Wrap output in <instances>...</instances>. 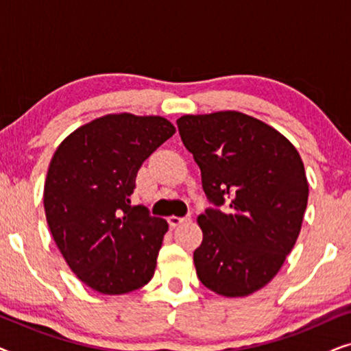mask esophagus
Masks as SVG:
<instances>
[{
	"label": "esophagus",
	"instance_id": "1",
	"mask_svg": "<svg viewBox=\"0 0 351 351\" xmlns=\"http://www.w3.org/2000/svg\"><path fill=\"white\" fill-rule=\"evenodd\" d=\"M190 220H191L190 215H186V217H177V215H171V217L167 219V222H169V225H171L172 228H176V227H179V225H182V223L190 222Z\"/></svg>",
	"mask_w": 351,
	"mask_h": 351
}]
</instances>
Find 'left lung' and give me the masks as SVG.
<instances>
[{
	"mask_svg": "<svg viewBox=\"0 0 351 351\" xmlns=\"http://www.w3.org/2000/svg\"><path fill=\"white\" fill-rule=\"evenodd\" d=\"M177 126L209 201L230 203L228 213L198 217L196 275L215 294L246 297L276 276L299 238L308 201L304 161L281 132L241 112L185 114Z\"/></svg>",
	"mask_w": 351,
	"mask_h": 351,
	"instance_id": "8db88e82",
	"label": "left lung"
}]
</instances>
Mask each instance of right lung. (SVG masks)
<instances>
[{
  "instance_id": "obj_1",
  "label": "right lung",
  "mask_w": 351,
  "mask_h": 351,
  "mask_svg": "<svg viewBox=\"0 0 351 351\" xmlns=\"http://www.w3.org/2000/svg\"><path fill=\"white\" fill-rule=\"evenodd\" d=\"M174 132L162 117L105 114L65 137L52 156L47 225L71 271L100 294H128L155 275L169 225L129 196L142 162Z\"/></svg>"
}]
</instances>
